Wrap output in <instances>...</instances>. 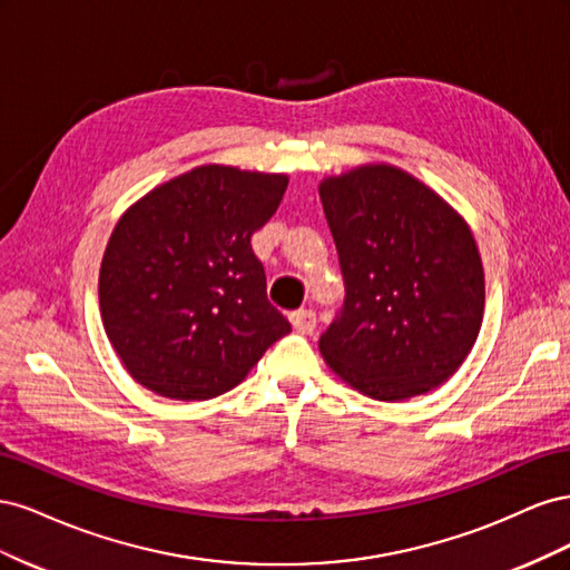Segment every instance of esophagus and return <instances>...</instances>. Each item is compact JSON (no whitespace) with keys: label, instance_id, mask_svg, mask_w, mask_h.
Returning a JSON list of instances; mask_svg holds the SVG:
<instances>
[{"label":"esophagus","instance_id":"34e87169","mask_svg":"<svg viewBox=\"0 0 570 570\" xmlns=\"http://www.w3.org/2000/svg\"><path fill=\"white\" fill-rule=\"evenodd\" d=\"M289 321L299 333H312L316 327V314L312 312V308H297V312L289 314Z\"/></svg>","mask_w":570,"mask_h":570}]
</instances>
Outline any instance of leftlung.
Here are the masks:
<instances>
[{"mask_svg":"<svg viewBox=\"0 0 570 570\" xmlns=\"http://www.w3.org/2000/svg\"><path fill=\"white\" fill-rule=\"evenodd\" d=\"M318 193L344 281L318 342L327 366L381 402L442 385L469 356L485 304L469 226L394 166H361Z\"/></svg>","mask_w":570,"mask_h":570,"instance_id":"8db88e82","label":"left lung"}]
</instances>
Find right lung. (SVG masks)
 Masks as SVG:
<instances>
[{"instance_id":"1","label":"right lung","mask_w":570,"mask_h":570,"mask_svg":"<svg viewBox=\"0 0 570 570\" xmlns=\"http://www.w3.org/2000/svg\"><path fill=\"white\" fill-rule=\"evenodd\" d=\"M285 187V176L199 166L118 220L101 258L99 306L137 383L168 400H212L292 331L252 252Z\"/></svg>"}]
</instances>
